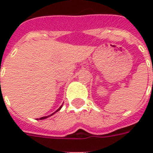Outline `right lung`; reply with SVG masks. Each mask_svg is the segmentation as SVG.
Returning <instances> with one entry per match:
<instances>
[{
    "instance_id": "1",
    "label": "right lung",
    "mask_w": 153,
    "mask_h": 153,
    "mask_svg": "<svg viewBox=\"0 0 153 153\" xmlns=\"http://www.w3.org/2000/svg\"><path fill=\"white\" fill-rule=\"evenodd\" d=\"M61 107H62V106H60L59 108V109H57V110H56V111H55V112L59 111V109H61ZM55 113H54V114H55ZM51 114V115H50V116H51V115H53V114ZM49 117V116H48V117H40V118H39V119H40V120H43V119H45V118H47V117Z\"/></svg>"
}]
</instances>
